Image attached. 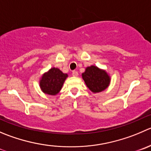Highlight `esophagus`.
<instances>
[{
    "instance_id": "obj_1",
    "label": "esophagus",
    "mask_w": 151,
    "mask_h": 151,
    "mask_svg": "<svg viewBox=\"0 0 151 151\" xmlns=\"http://www.w3.org/2000/svg\"><path fill=\"white\" fill-rule=\"evenodd\" d=\"M72 75L74 76V77H77V76H78V72H77V71H73Z\"/></svg>"
}]
</instances>
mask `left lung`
Wrapping results in <instances>:
<instances>
[{"label":"left lung","mask_w":151,"mask_h":151,"mask_svg":"<svg viewBox=\"0 0 151 151\" xmlns=\"http://www.w3.org/2000/svg\"><path fill=\"white\" fill-rule=\"evenodd\" d=\"M82 77L87 87L93 93H98L105 90L109 86L111 81L106 71L99 69L94 65L87 67L86 71L82 74Z\"/></svg>","instance_id":"obj_1"}]
</instances>
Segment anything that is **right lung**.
Masks as SVG:
<instances>
[{
  "instance_id": "obj_1",
  "label": "right lung",
  "mask_w": 151,
  "mask_h": 151,
  "mask_svg": "<svg viewBox=\"0 0 151 151\" xmlns=\"http://www.w3.org/2000/svg\"><path fill=\"white\" fill-rule=\"evenodd\" d=\"M68 74L63 73L59 68H52L42 76L40 86L43 93L49 95H56L62 88Z\"/></svg>"
}]
</instances>
